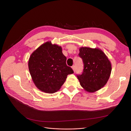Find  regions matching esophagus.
<instances>
[{
    "instance_id": "obj_1",
    "label": "esophagus",
    "mask_w": 131,
    "mask_h": 131,
    "mask_svg": "<svg viewBox=\"0 0 131 131\" xmlns=\"http://www.w3.org/2000/svg\"><path fill=\"white\" fill-rule=\"evenodd\" d=\"M72 69H73V71L75 72V70H76V67H75V66H73L72 67Z\"/></svg>"
}]
</instances>
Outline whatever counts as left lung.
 Here are the masks:
<instances>
[{
    "mask_svg": "<svg viewBox=\"0 0 131 131\" xmlns=\"http://www.w3.org/2000/svg\"><path fill=\"white\" fill-rule=\"evenodd\" d=\"M79 56L84 69L77 75L80 85L88 92H94L104 87L109 79L112 64L105 53L99 48L81 47Z\"/></svg>",
    "mask_w": 131,
    "mask_h": 131,
    "instance_id": "1",
    "label": "left lung"
}]
</instances>
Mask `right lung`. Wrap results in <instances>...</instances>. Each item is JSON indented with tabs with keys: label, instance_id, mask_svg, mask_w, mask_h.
Returning a JSON list of instances; mask_svg holds the SVG:
<instances>
[{
	"label": "right lung",
	"instance_id": "obj_1",
	"mask_svg": "<svg viewBox=\"0 0 131 131\" xmlns=\"http://www.w3.org/2000/svg\"><path fill=\"white\" fill-rule=\"evenodd\" d=\"M66 61L60 46L47 41L38 47L28 61L29 72L36 87L48 93L58 91L67 75L74 73Z\"/></svg>",
	"mask_w": 131,
	"mask_h": 131
}]
</instances>
